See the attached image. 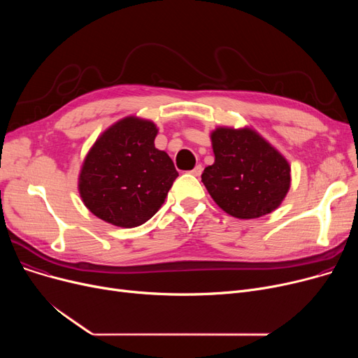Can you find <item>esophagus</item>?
Returning <instances> with one entry per match:
<instances>
[{"instance_id":"1","label":"esophagus","mask_w":358,"mask_h":358,"mask_svg":"<svg viewBox=\"0 0 358 358\" xmlns=\"http://www.w3.org/2000/svg\"><path fill=\"white\" fill-rule=\"evenodd\" d=\"M201 171H203V166L199 164V165H196V166H194V169L192 171V174H193L194 177H200Z\"/></svg>"}]
</instances>
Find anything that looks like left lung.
Listing matches in <instances>:
<instances>
[{
  "label": "left lung",
  "instance_id": "left-lung-1",
  "mask_svg": "<svg viewBox=\"0 0 358 358\" xmlns=\"http://www.w3.org/2000/svg\"><path fill=\"white\" fill-rule=\"evenodd\" d=\"M215 164L201 181L222 210L255 219L275 210L290 189L287 159L250 127L212 131Z\"/></svg>",
  "mask_w": 358,
  "mask_h": 358
}]
</instances>
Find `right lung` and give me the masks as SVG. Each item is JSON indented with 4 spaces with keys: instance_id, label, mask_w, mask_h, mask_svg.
Listing matches in <instances>:
<instances>
[{
    "instance_id": "right-lung-1",
    "label": "right lung",
    "mask_w": 358,
    "mask_h": 358,
    "mask_svg": "<svg viewBox=\"0 0 358 358\" xmlns=\"http://www.w3.org/2000/svg\"><path fill=\"white\" fill-rule=\"evenodd\" d=\"M157 126L129 116L110 126L87 154L78 190L87 209L119 228L152 217L178 177L173 159L155 148Z\"/></svg>"
}]
</instances>
